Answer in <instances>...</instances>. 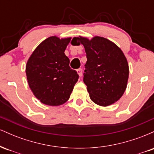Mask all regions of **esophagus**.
I'll list each match as a JSON object with an SVG mask.
<instances>
[{"label":"esophagus","instance_id":"34e87169","mask_svg":"<svg viewBox=\"0 0 154 154\" xmlns=\"http://www.w3.org/2000/svg\"><path fill=\"white\" fill-rule=\"evenodd\" d=\"M77 74H78L79 75V77H81V76L82 75V69H77Z\"/></svg>","mask_w":154,"mask_h":154}]
</instances>
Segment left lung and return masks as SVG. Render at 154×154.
I'll return each instance as SVG.
<instances>
[{"mask_svg": "<svg viewBox=\"0 0 154 154\" xmlns=\"http://www.w3.org/2000/svg\"><path fill=\"white\" fill-rule=\"evenodd\" d=\"M77 39L87 56L83 81L90 98L101 106L115 103L125 93L129 77L128 63L122 51L103 37Z\"/></svg>", "mask_w": 154, "mask_h": 154, "instance_id": "8db88e82", "label": "left lung"}]
</instances>
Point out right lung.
Listing matches in <instances>:
<instances>
[{"instance_id":"obj_1","label":"right lung","mask_w":154,"mask_h":154,"mask_svg":"<svg viewBox=\"0 0 154 154\" xmlns=\"http://www.w3.org/2000/svg\"><path fill=\"white\" fill-rule=\"evenodd\" d=\"M71 38L49 37L33 51L26 65L28 84L41 103L56 106L69 98L79 75L65 55Z\"/></svg>"}]
</instances>
